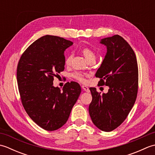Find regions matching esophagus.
Returning <instances> with one entry per match:
<instances>
[{
	"instance_id": "1",
	"label": "esophagus",
	"mask_w": 155,
	"mask_h": 155,
	"mask_svg": "<svg viewBox=\"0 0 155 155\" xmlns=\"http://www.w3.org/2000/svg\"><path fill=\"white\" fill-rule=\"evenodd\" d=\"M81 87H82V88H83V91L87 92V93H88V92L90 91L89 88H88V87H87V86H84V85H83V86H82Z\"/></svg>"
}]
</instances>
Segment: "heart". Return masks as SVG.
<instances>
[{"label": "heart", "mask_w": 155, "mask_h": 155, "mask_svg": "<svg viewBox=\"0 0 155 155\" xmlns=\"http://www.w3.org/2000/svg\"><path fill=\"white\" fill-rule=\"evenodd\" d=\"M81 51L82 52V54H83L85 58H86L88 61H91L93 60L95 61L96 55H95L94 52L92 51L89 47H84L81 48ZM72 60V54L68 55L67 57L65 58V61H64L65 65L67 66V67L70 66L71 64ZM71 77L73 78H74L75 80L80 82V83H84L85 82H86V79H85V75L83 73H82V72H74L71 74Z\"/></svg>", "instance_id": "b5f03b06"}]
</instances>
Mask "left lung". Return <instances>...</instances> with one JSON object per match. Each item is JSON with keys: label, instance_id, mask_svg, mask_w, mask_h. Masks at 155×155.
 I'll list each match as a JSON object with an SVG mask.
<instances>
[{"label": "left lung", "instance_id": "obj_1", "mask_svg": "<svg viewBox=\"0 0 155 155\" xmlns=\"http://www.w3.org/2000/svg\"><path fill=\"white\" fill-rule=\"evenodd\" d=\"M107 52L95 74L98 84L108 86L107 93L90 88L92 99L88 111L94 124L105 132L114 130L126 119L135 103L139 83L136 55L119 35L102 39Z\"/></svg>", "mask_w": 155, "mask_h": 155}]
</instances>
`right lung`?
<instances>
[{"label": "right lung", "mask_w": 155, "mask_h": 155, "mask_svg": "<svg viewBox=\"0 0 155 155\" xmlns=\"http://www.w3.org/2000/svg\"><path fill=\"white\" fill-rule=\"evenodd\" d=\"M73 42L46 35L35 41L21 55L16 78L25 110L36 124L49 131L67 123L81 94L80 85L67 83L62 91L53 86L54 77L64 70V52Z\"/></svg>", "instance_id": "obj_1"}]
</instances>
